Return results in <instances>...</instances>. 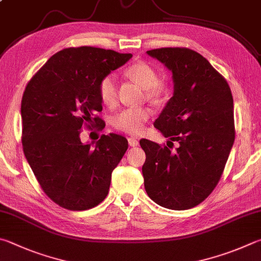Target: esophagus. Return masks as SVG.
Listing matches in <instances>:
<instances>
[{
	"instance_id": "esophagus-1",
	"label": "esophagus",
	"mask_w": 261,
	"mask_h": 261,
	"mask_svg": "<svg viewBox=\"0 0 261 261\" xmlns=\"http://www.w3.org/2000/svg\"><path fill=\"white\" fill-rule=\"evenodd\" d=\"M127 143H129V145L131 147H136V146L139 145V140L137 139V138H135V137H130V138L127 139Z\"/></svg>"
}]
</instances>
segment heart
<instances>
[{
  "mask_svg": "<svg viewBox=\"0 0 261 261\" xmlns=\"http://www.w3.org/2000/svg\"><path fill=\"white\" fill-rule=\"evenodd\" d=\"M125 73L141 87L147 89V96L149 98L158 99L164 93V84L159 81L158 73L148 64L136 63L127 67ZM99 96L106 106H113L116 102L117 84L114 74H108L101 80L99 84ZM153 111L149 107H130L118 113L113 123L118 130L130 135H139L143 132L145 123Z\"/></svg>",
  "mask_w": 261,
  "mask_h": 261,
  "instance_id": "1",
  "label": "heart"
}]
</instances>
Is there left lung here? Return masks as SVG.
I'll return each mask as SVG.
<instances>
[{"mask_svg": "<svg viewBox=\"0 0 261 261\" xmlns=\"http://www.w3.org/2000/svg\"><path fill=\"white\" fill-rule=\"evenodd\" d=\"M147 55L172 73L173 96L154 125L179 145L171 150L140 140L145 189L161 206L191 209L210 195L228 160L235 139L233 96L226 80L195 51L161 48Z\"/></svg>", "mask_w": 261, "mask_h": 261, "instance_id": "8db88e82", "label": "left lung"}]
</instances>
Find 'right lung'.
Returning <instances> with one entry per match:
<instances>
[{
  "mask_svg": "<svg viewBox=\"0 0 261 261\" xmlns=\"http://www.w3.org/2000/svg\"><path fill=\"white\" fill-rule=\"evenodd\" d=\"M132 57L93 46L57 52L28 82L21 99L22 147L43 192L61 207L91 209L107 196L127 140L102 135L82 144L83 125L101 129L99 84Z\"/></svg>",
  "mask_w": 261,
  "mask_h": 261,
  "instance_id": "add662e5",
  "label": "right lung"
}]
</instances>
